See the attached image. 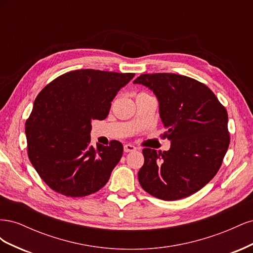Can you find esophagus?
I'll return each mask as SVG.
<instances>
[{"instance_id": "esophagus-1", "label": "esophagus", "mask_w": 253, "mask_h": 253, "mask_svg": "<svg viewBox=\"0 0 253 253\" xmlns=\"http://www.w3.org/2000/svg\"><path fill=\"white\" fill-rule=\"evenodd\" d=\"M124 150H125V152H126V153H128V152H134V151H136V147H134L133 144H125Z\"/></svg>"}]
</instances>
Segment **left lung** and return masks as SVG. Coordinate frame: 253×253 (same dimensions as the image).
<instances>
[{
  "label": "left lung",
  "mask_w": 253,
  "mask_h": 253,
  "mask_svg": "<svg viewBox=\"0 0 253 253\" xmlns=\"http://www.w3.org/2000/svg\"><path fill=\"white\" fill-rule=\"evenodd\" d=\"M133 83L157 97L163 137L171 141L169 151L142 150L140 186L164 201L194 194L215 176L230 143L226 109L208 86L187 76L143 74Z\"/></svg>",
  "instance_id": "left-lung-1"
}]
</instances>
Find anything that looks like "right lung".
<instances>
[{
	"label": "right lung",
	"mask_w": 253,
	"mask_h": 253,
	"mask_svg": "<svg viewBox=\"0 0 253 253\" xmlns=\"http://www.w3.org/2000/svg\"><path fill=\"white\" fill-rule=\"evenodd\" d=\"M134 76L78 70L60 76L40 91L25 133L30 163L50 189L82 197L109 181L124 147L117 140L93 147L91 120L108 117L113 99Z\"/></svg>",
	"instance_id": "1"
}]
</instances>
